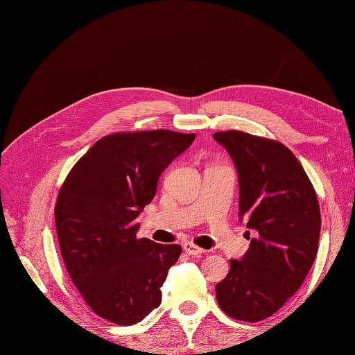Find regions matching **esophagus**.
Returning <instances> with one entry per match:
<instances>
[{"label":"esophagus","mask_w":355,"mask_h":355,"mask_svg":"<svg viewBox=\"0 0 355 355\" xmlns=\"http://www.w3.org/2000/svg\"><path fill=\"white\" fill-rule=\"evenodd\" d=\"M183 250L187 253V254H192V256H200L202 253H206V250H202V248L197 247L192 243H184L183 244Z\"/></svg>","instance_id":"obj_1"}]
</instances>
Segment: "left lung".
<instances>
[{
	"mask_svg": "<svg viewBox=\"0 0 355 355\" xmlns=\"http://www.w3.org/2000/svg\"><path fill=\"white\" fill-rule=\"evenodd\" d=\"M238 171L239 220L254 230L247 253L230 261L216 300L232 319L270 318L302 285L319 248L320 209L302 164L276 140L215 132Z\"/></svg>",
	"mask_w": 355,
	"mask_h": 355,
	"instance_id": "1",
	"label": "left lung"
}]
</instances>
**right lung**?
<instances>
[{
	"instance_id": "right-lung-1",
	"label": "right lung",
	"mask_w": 355,
	"mask_h": 355,
	"mask_svg": "<svg viewBox=\"0 0 355 355\" xmlns=\"http://www.w3.org/2000/svg\"><path fill=\"white\" fill-rule=\"evenodd\" d=\"M193 139L169 130L105 135L67 175L55 207L59 247L73 284L101 318L134 325L162 304L182 247L137 238L135 218Z\"/></svg>"
}]
</instances>
